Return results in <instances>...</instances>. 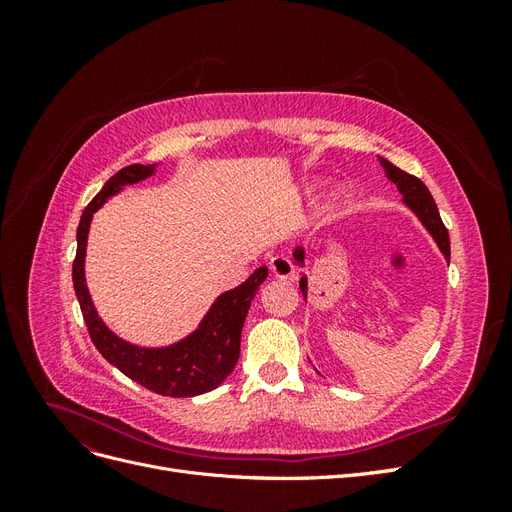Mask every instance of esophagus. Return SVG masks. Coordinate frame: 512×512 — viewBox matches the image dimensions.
Returning <instances> with one entry per match:
<instances>
[{
  "instance_id": "34e87169",
  "label": "esophagus",
  "mask_w": 512,
  "mask_h": 512,
  "mask_svg": "<svg viewBox=\"0 0 512 512\" xmlns=\"http://www.w3.org/2000/svg\"><path fill=\"white\" fill-rule=\"evenodd\" d=\"M269 269L275 277H280V280H292L294 275V265L288 256H273L269 260Z\"/></svg>"
}]
</instances>
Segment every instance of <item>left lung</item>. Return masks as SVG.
<instances>
[{
    "label": "left lung",
    "mask_w": 512,
    "mask_h": 512,
    "mask_svg": "<svg viewBox=\"0 0 512 512\" xmlns=\"http://www.w3.org/2000/svg\"><path fill=\"white\" fill-rule=\"evenodd\" d=\"M380 164L386 170V177H389L397 185V190L404 194V203L418 215V220L423 222V226L431 232V237L436 239V243H438V247L442 250V254L446 256V260L451 258V241H448V230L442 224L440 211H438L436 203H433V198H431V194L427 190V185L418 177L406 173V170L397 168L389 160L380 158ZM294 260L301 262V265H303V250H301V247H297V250H294ZM299 286H301L303 297H307V280H305V277H301V284Z\"/></svg>",
    "instance_id": "left-lung-1"
}]
</instances>
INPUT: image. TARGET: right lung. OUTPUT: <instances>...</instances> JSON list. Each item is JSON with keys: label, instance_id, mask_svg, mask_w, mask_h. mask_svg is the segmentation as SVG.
I'll return each mask as SVG.
<instances>
[{"label": "right lung", "instance_id": "right-lung-1", "mask_svg": "<svg viewBox=\"0 0 512 512\" xmlns=\"http://www.w3.org/2000/svg\"><path fill=\"white\" fill-rule=\"evenodd\" d=\"M156 164H132L121 168L111 179L104 183V188L96 198L85 207L79 230H76V258L72 262V282L76 299H79L81 312L87 324L91 342L98 348L104 359L115 365L121 374L138 382L145 389L166 395V397H194L213 391L220 386L226 376L235 369L241 352V329L247 316V309L254 299L256 290L269 275L267 267L256 269L247 280L224 292L209 309L200 327L181 339L179 344L168 348H138L123 342L104 327L98 318L94 303H91L89 290L85 286V245L87 232L94 211L106 203V198L117 194L123 185H132L147 179Z\"/></svg>", "mask_w": 512, "mask_h": 512}]
</instances>
